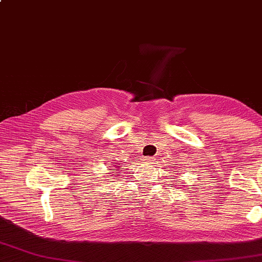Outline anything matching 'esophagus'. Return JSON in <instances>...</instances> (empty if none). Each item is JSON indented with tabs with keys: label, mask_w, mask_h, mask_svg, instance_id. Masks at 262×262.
<instances>
[{
	"label": "esophagus",
	"mask_w": 262,
	"mask_h": 262,
	"mask_svg": "<svg viewBox=\"0 0 262 262\" xmlns=\"http://www.w3.org/2000/svg\"><path fill=\"white\" fill-rule=\"evenodd\" d=\"M143 163H145V164H152V163H155V158H154V157H144V158H143Z\"/></svg>",
	"instance_id": "34e87169"
}]
</instances>
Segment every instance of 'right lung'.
Listing matches in <instances>:
<instances>
[{"instance_id": "1", "label": "right lung", "mask_w": 262, "mask_h": 262, "mask_svg": "<svg viewBox=\"0 0 262 262\" xmlns=\"http://www.w3.org/2000/svg\"><path fill=\"white\" fill-rule=\"evenodd\" d=\"M113 170H116V169H113Z\"/></svg>"}]
</instances>
